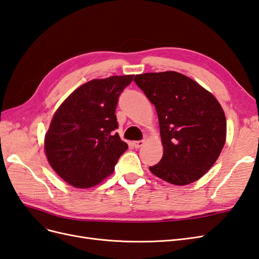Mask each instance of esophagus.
I'll return each instance as SVG.
<instances>
[{"instance_id": "34e87169", "label": "esophagus", "mask_w": 259, "mask_h": 259, "mask_svg": "<svg viewBox=\"0 0 259 259\" xmlns=\"http://www.w3.org/2000/svg\"><path fill=\"white\" fill-rule=\"evenodd\" d=\"M144 144H145L144 140H138V142H134V143H133V145H134V147H135L136 149H138V148H140V147H143Z\"/></svg>"}]
</instances>
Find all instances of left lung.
Masks as SVG:
<instances>
[{"instance_id": "1", "label": "left lung", "mask_w": 259, "mask_h": 259, "mask_svg": "<svg viewBox=\"0 0 259 259\" xmlns=\"http://www.w3.org/2000/svg\"><path fill=\"white\" fill-rule=\"evenodd\" d=\"M134 81L159 116L163 156L149 167L151 173L177 186L200 179L226 142L222 106L200 84L175 71L138 74Z\"/></svg>"}]
</instances>
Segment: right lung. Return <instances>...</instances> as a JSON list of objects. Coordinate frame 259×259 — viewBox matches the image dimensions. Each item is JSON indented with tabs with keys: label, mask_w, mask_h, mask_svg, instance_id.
Returning <instances> with one entry per match:
<instances>
[{
	"label": "right lung",
	"mask_w": 259,
	"mask_h": 259,
	"mask_svg": "<svg viewBox=\"0 0 259 259\" xmlns=\"http://www.w3.org/2000/svg\"><path fill=\"white\" fill-rule=\"evenodd\" d=\"M134 75H113L83 84L57 109L45 135V153L53 169L75 188H91L111 175L127 144L115 108Z\"/></svg>",
	"instance_id": "right-lung-1"
}]
</instances>
